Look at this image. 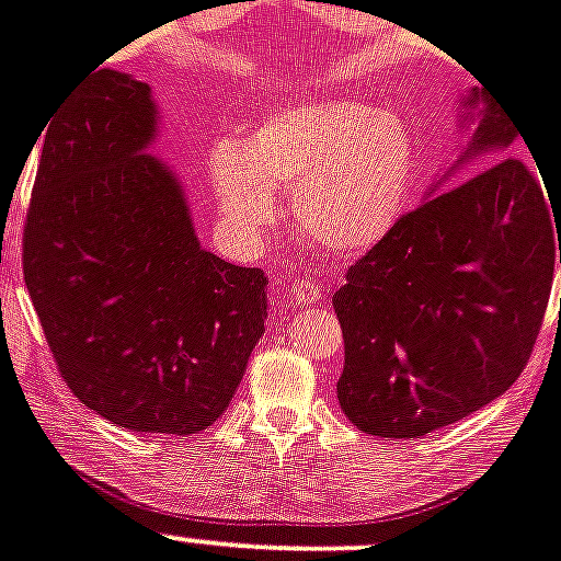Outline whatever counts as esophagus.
<instances>
[{"mask_svg":"<svg viewBox=\"0 0 561 561\" xmlns=\"http://www.w3.org/2000/svg\"><path fill=\"white\" fill-rule=\"evenodd\" d=\"M291 300L300 302V306H317L324 300L322 284H313V280H295L291 286Z\"/></svg>","mask_w":561,"mask_h":561,"instance_id":"esophagus-1","label":"esophagus"}]
</instances>
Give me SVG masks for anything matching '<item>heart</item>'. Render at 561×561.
Masks as SVG:
<instances>
[{
    "instance_id": "1",
    "label": "heart",
    "mask_w": 561,
    "mask_h": 561,
    "mask_svg": "<svg viewBox=\"0 0 561 561\" xmlns=\"http://www.w3.org/2000/svg\"><path fill=\"white\" fill-rule=\"evenodd\" d=\"M419 153L408 126L360 101L277 110L211 157V192L228 233L261 248L280 222L275 190H291L300 231L328 253L364 255L410 206Z\"/></svg>"
}]
</instances>
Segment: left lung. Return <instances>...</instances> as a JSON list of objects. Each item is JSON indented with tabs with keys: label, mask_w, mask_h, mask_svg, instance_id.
Here are the masks:
<instances>
[{
	"label": "left lung",
	"mask_w": 561,
	"mask_h": 561,
	"mask_svg": "<svg viewBox=\"0 0 561 561\" xmlns=\"http://www.w3.org/2000/svg\"><path fill=\"white\" fill-rule=\"evenodd\" d=\"M477 101L471 93L466 104ZM517 137L510 115L488 104L451 170L482 153L493 164L426 197L346 270L333 297L344 333L335 391L366 435L421 437L455 424L529 364L557 242L561 261V215L524 159L506 157Z\"/></svg>",
	"instance_id": "1"
}]
</instances>
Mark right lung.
I'll return each instance as SVG.
<instances>
[{"label":"right lung","instance_id":"1","mask_svg":"<svg viewBox=\"0 0 561 561\" xmlns=\"http://www.w3.org/2000/svg\"><path fill=\"white\" fill-rule=\"evenodd\" d=\"M151 88L101 68L49 117L24 284L62 380L131 432L215 424L264 333L266 277L201 248L181 181L146 153Z\"/></svg>","mask_w":561,"mask_h":561}]
</instances>
